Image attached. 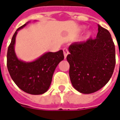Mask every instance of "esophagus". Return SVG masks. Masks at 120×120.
Listing matches in <instances>:
<instances>
[{"label": "esophagus", "instance_id": "1", "mask_svg": "<svg viewBox=\"0 0 120 120\" xmlns=\"http://www.w3.org/2000/svg\"><path fill=\"white\" fill-rule=\"evenodd\" d=\"M63 53H64V58L66 59L67 55L69 54L68 50L66 48H64V49H63Z\"/></svg>", "mask_w": 120, "mask_h": 120}]
</instances>
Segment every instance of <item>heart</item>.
<instances>
[{
  "label": "heart",
  "instance_id": "heart-1",
  "mask_svg": "<svg viewBox=\"0 0 120 120\" xmlns=\"http://www.w3.org/2000/svg\"><path fill=\"white\" fill-rule=\"evenodd\" d=\"M90 33H88V36H90Z\"/></svg>",
  "mask_w": 120,
  "mask_h": 120
}]
</instances>
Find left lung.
Returning a JSON list of instances; mask_svg holds the SVG:
<instances>
[{
  "instance_id": "8db88e82",
  "label": "left lung",
  "mask_w": 120,
  "mask_h": 120,
  "mask_svg": "<svg viewBox=\"0 0 120 120\" xmlns=\"http://www.w3.org/2000/svg\"><path fill=\"white\" fill-rule=\"evenodd\" d=\"M95 39L70 45L66 59L73 88L80 93L96 92L109 82L116 64L115 46L110 32L98 25Z\"/></svg>"
}]
</instances>
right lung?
<instances>
[{"mask_svg": "<svg viewBox=\"0 0 120 120\" xmlns=\"http://www.w3.org/2000/svg\"><path fill=\"white\" fill-rule=\"evenodd\" d=\"M26 23L16 30L9 45L7 66L11 79L18 88L31 95H41L49 90L58 64L64 59L63 51L47 52L32 62L18 59L15 52L16 36Z\"/></svg>", "mask_w": 120, "mask_h": 120, "instance_id": "add662e5", "label": "right lung"}]
</instances>
